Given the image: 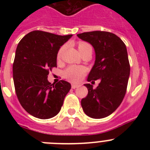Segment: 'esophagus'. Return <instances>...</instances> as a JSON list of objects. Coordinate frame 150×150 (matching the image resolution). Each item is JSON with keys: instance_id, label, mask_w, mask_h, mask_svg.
Segmentation results:
<instances>
[{"instance_id": "34e87169", "label": "esophagus", "mask_w": 150, "mask_h": 150, "mask_svg": "<svg viewBox=\"0 0 150 150\" xmlns=\"http://www.w3.org/2000/svg\"><path fill=\"white\" fill-rule=\"evenodd\" d=\"M77 87H79V86H78V85H76V84H72L71 85V88H77Z\"/></svg>"}]
</instances>
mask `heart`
<instances>
[{"instance_id":"b5f03b06","label":"heart","mask_w":150,"mask_h":150,"mask_svg":"<svg viewBox=\"0 0 150 150\" xmlns=\"http://www.w3.org/2000/svg\"><path fill=\"white\" fill-rule=\"evenodd\" d=\"M78 49H79L81 54L84 53L85 52L88 51V50H92L91 45L89 43H86V42H79L78 43ZM63 50L64 46H62V47L59 49V52L57 53V59H60ZM86 73V69L84 67L71 65L67 67L64 71L63 76L64 77L67 79V80H69V81L73 82V83H79L84 77Z\"/></svg>"}]
</instances>
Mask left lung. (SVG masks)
Instances as JSON below:
<instances>
[{
	"label": "left lung",
	"instance_id": "1",
	"mask_svg": "<svg viewBox=\"0 0 150 150\" xmlns=\"http://www.w3.org/2000/svg\"><path fill=\"white\" fill-rule=\"evenodd\" d=\"M77 37L95 49V64L87 80H100L95 89L92 85L84 84L88 92L82 99V107L89 117H107L119 107L126 93L130 75L126 46L118 36L107 31L84 32Z\"/></svg>",
	"mask_w": 150,
	"mask_h": 150
}]
</instances>
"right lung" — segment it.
<instances>
[{"instance_id":"add662e5","label":"right lung","mask_w":150,"mask_h":150,"mask_svg":"<svg viewBox=\"0 0 150 150\" xmlns=\"http://www.w3.org/2000/svg\"><path fill=\"white\" fill-rule=\"evenodd\" d=\"M33 30L17 46L13 65L16 93L29 114L41 120L56 116L71 88L67 81H48L49 72L57 67V53L72 37Z\"/></svg>"}]
</instances>
